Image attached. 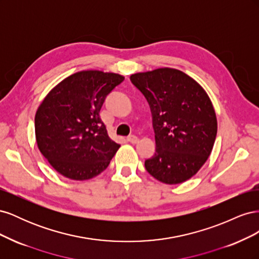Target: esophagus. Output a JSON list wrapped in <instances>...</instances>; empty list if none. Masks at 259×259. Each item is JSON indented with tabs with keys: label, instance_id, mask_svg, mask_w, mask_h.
I'll return each mask as SVG.
<instances>
[{
	"label": "esophagus",
	"instance_id": "34e87169",
	"mask_svg": "<svg viewBox=\"0 0 259 259\" xmlns=\"http://www.w3.org/2000/svg\"><path fill=\"white\" fill-rule=\"evenodd\" d=\"M126 139H127V142H130L132 144H136L138 142V138L135 135H130Z\"/></svg>",
	"mask_w": 259,
	"mask_h": 259
}]
</instances>
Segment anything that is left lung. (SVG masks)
I'll list each match as a JSON object with an SVG mask.
<instances>
[{
  "label": "left lung",
  "instance_id": "left-lung-1",
  "mask_svg": "<svg viewBox=\"0 0 259 259\" xmlns=\"http://www.w3.org/2000/svg\"><path fill=\"white\" fill-rule=\"evenodd\" d=\"M150 107L155 152L145 161L161 183L182 184L197 174L209 156L217 134L213 105L202 86L176 69L131 75Z\"/></svg>",
  "mask_w": 259,
  "mask_h": 259
}]
</instances>
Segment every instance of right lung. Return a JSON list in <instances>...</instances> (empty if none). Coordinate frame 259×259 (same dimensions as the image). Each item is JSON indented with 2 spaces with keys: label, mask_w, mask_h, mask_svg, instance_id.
<instances>
[{
  "label": "right lung",
  "mask_w": 259,
  "mask_h": 259,
  "mask_svg": "<svg viewBox=\"0 0 259 259\" xmlns=\"http://www.w3.org/2000/svg\"><path fill=\"white\" fill-rule=\"evenodd\" d=\"M124 76L97 70L68 76L38 107L34 124L41 153L59 174L73 180L99 175L120 148L108 136L99 112Z\"/></svg>",
  "instance_id": "obj_1"
}]
</instances>
